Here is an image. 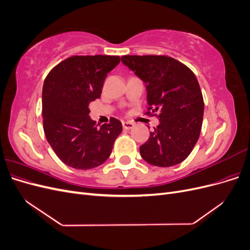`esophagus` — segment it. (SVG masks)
I'll return each mask as SVG.
<instances>
[{
	"mask_svg": "<svg viewBox=\"0 0 250 250\" xmlns=\"http://www.w3.org/2000/svg\"><path fill=\"white\" fill-rule=\"evenodd\" d=\"M122 126H123L124 129L129 130V129H131V128L134 126V124L131 123V122H123V123H122Z\"/></svg>",
	"mask_w": 250,
	"mask_h": 250,
	"instance_id": "1",
	"label": "esophagus"
}]
</instances>
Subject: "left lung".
<instances>
[{"instance_id": "1", "label": "left lung", "mask_w": 250, "mask_h": 250, "mask_svg": "<svg viewBox=\"0 0 250 250\" xmlns=\"http://www.w3.org/2000/svg\"><path fill=\"white\" fill-rule=\"evenodd\" d=\"M121 59L146 83V115L160 119L148 141L140 147L142 157L157 167L184 162L199 139L203 120L204 102L195 74L165 55H125Z\"/></svg>"}]
</instances>
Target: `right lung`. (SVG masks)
Returning a JSON list of instances; mask_svg holds the SVG:
<instances>
[{
	"label": "right lung",
	"mask_w": 250,
	"mask_h": 250,
	"mask_svg": "<svg viewBox=\"0 0 250 250\" xmlns=\"http://www.w3.org/2000/svg\"><path fill=\"white\" fill-rule=\"evenodd\" d=\"M119 56H72L53 67L42 86V125L47 141L62 163L87 170L109 157L122 123L110 118L97 128L89 102L100 98L103 83Z\"/></svg>",
	"instance_id": "1"
}]
</instances>
